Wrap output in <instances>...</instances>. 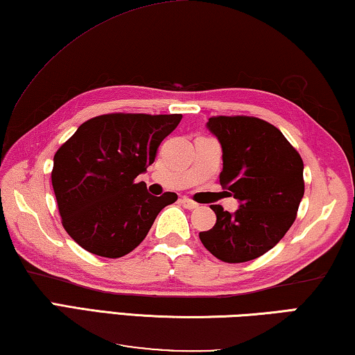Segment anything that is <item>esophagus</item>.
I'll return each instance as SVG.
<instances>
[{
	"label": "esophagus",
	"instance_id": "34e87169",
	"mask_svg": "<svg viewBox=\"0 0 355 355\" xmlns=\"http://www.w3.org/2000/svg\"><path fill=\"white\" fill-rule=\"evenodd\" d=\"M182 204H183L184 208H188V210H196V208L199 207V204H196L194 200H191V199H188V198H183V199H182Z\"/></svg>",
	"mask_w": 355,
	"mask_h": 355
}]
</instances>
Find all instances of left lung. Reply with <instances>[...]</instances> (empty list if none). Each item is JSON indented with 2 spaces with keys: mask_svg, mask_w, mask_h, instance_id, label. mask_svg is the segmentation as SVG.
<instances>
[{
  "mask_svg": "<svg viewBox=\"0 0 355 355\" xmlns=\"http://www.w3.org/2000/svg\"><path fill=\"white\" fill-rule=\"evenodd\" d=\"M207 128L223 148L219 183L240 202L235 213L211 205L216 224L199 234L205 248L229 263L273 248L295 221L305 193L303 161L278 128L256 116H211Z\"/></svg>",
  "mask_w": 355,
  "mask_h": 355,
  "instance_id": "1",
  "label": "left lung"
}]
</instances>
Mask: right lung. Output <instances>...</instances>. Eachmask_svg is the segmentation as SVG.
<instances>
[{
	"mask_svg": "<svg viewBox=\"0 0 355 355\" xmlns=\"http://www.w3.org/2000/svg\"><path fill=\"white\" fill-rule=\"evenodd\" d=\"M182 115L107 114L82 123L53 156L52 187L71 239L96 256L116 259L147 237L175 193L155 198L136 177L153 164L159 144Z\"/></svg>",
	"mask_w": 355,
	"mask_h": 355,
	"instance_id": "obj_1",
	"label": "right lung"
}]
</instances>
